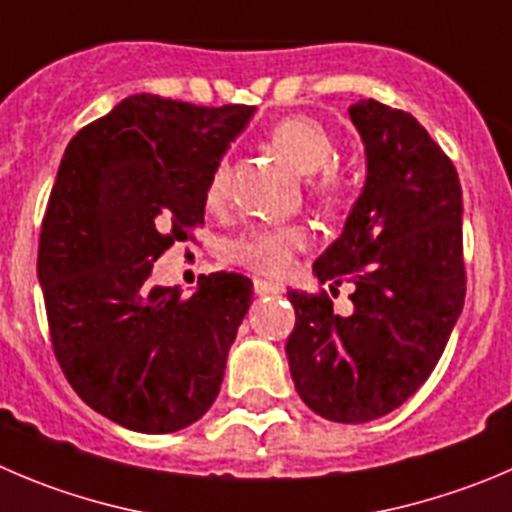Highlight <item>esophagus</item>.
Returning a JSON list of instances; mask_svg holds the SVG:
<instances>
[{
	"label": "esophagus",
	"mask_w": 512,
	"mask_h": 512,
	"mask_svg": "<svg viewBox=\"0 0 512 512\" xmlns=\"http://www.w3.org/2000/svg\"><path fill=\"white\" fill-rule=\"evenodd\" d=\"M253 291H256L259 296H274V294H281V286L274 284V281L253 279Z\"/></svg>",
	"instance_id": "esophagus-1"
}]
</instances>
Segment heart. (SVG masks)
Here are the masks:
<instances>
[{
  "label": "heart",
  "instance_id": "1",
  "mask_svg": "<svg viewBox=\"0 0 512 512\" xmlns=\"http://www.w3.org/2000/svg\"><path fill=\"white\" fill-rule=\"evenodd\" d=\"M269 140L296 170L309 175V191L324 206H337L349 193V175L334 165L337 140L332 130L309 115L281 118L269 130ZM231 191V165L218 160L206 183L208 208H221ZM309 243V228L304 223H269L243 231L231 243L228 253L236 264L266 276H281L291 269L294 256Z\"/></svg>",
  "mask_w": 512,
  "mask_h": 512
}]
</instances>
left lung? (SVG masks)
I'll return each instance as SVG.
<instances>
[{
	"label": "left lung",
	"mask_w": 512,
	"mask_h": 512,
	"mask_svg": "<svg viewBox=\"0 0 512 512\" xmlns=\"http://www.w3.org/2000/svg\"><path fill=\"white\" fill-rule=\"evenodd\" d=\"M367 148V183L342 236L314 264L321 284L352 281L354 311L334 314L324 289L289 291L286 342L296 392L344 425L397 410L440 362L462 304V188L452 160L405 110L349 107Z\"/></svg>",
	"instance_id": "obj_1"
}]
</instances>
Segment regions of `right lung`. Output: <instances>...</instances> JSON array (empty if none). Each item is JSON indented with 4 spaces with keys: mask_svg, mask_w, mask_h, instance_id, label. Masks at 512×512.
I'll list each match as a JSON object with an SVG mask.
<instances>
[{
    "mask_svg": "<svg viewBox=\"0 0 512 512\" xmlns=\"http://www.w3.org/2000/svg\"><path fill=\"white\" fill-rule=\"evenodd\" d=\"M253 110L130 95L57 170L37 251L52 349L82 402L128 430H183L218 397L251 279L218 271L193 296L148 279L203 226L208 175Z\"/></svg>",
    "mask_w": 512,
    "mask_h": 512,
    "instance_id": "obj_1",
    "label": "right lung"
}]
</instances>
